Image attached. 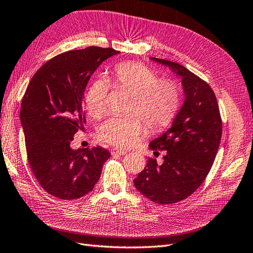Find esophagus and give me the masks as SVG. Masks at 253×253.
<instances>
[{
  "mask_svg": "<svg viewBox=\"0 0 253 253\" xmlns=\"http://www.w3.org/2000/svg\"><path fill=\"white\" fill-rule=\"evenodd\" d=\"M111 153L115 154V155H125V154H127V151L124 150V148L113 147V148H111Z\"/></svg>",
  "mask_w": 253,
  "mask_h": 253,
  "instance_id": "obj_1",
  "label": "esophagus"
}]
</instances>
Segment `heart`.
<instances>
[{"instance_id":"heart-1","label":"heart","mask_w":253,"mask_h":253,"mask_svg":"<svg viewBox=\"0 0 253 253\" xmlns=\"http://www.w3.org/2000/svg\"><path fill=\"white\" fill-rule=\"evenodd\" d=\"M114 85L130 92L128 110L132 113L116 115L100 126L101 140L118 146H132L145 134L147 125L161 129L169 125L177 112L180 92L177 84L169 79H158L155 70L138 62H123L113 70ZM109 83L94 81L85 95L88 113L98 119L107 111Z\"/></svg>"}]
</instances>
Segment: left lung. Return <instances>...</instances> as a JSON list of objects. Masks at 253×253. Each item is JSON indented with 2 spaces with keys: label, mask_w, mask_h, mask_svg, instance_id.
<instances>
[{
  "label": "left lung",
  "mask_w": 253,
  "mask_h": 253,
  "mask_svg": "<svg viewBox=\"0 0 253 253\" xmlns=\"http://www.w3.org/2000/svg\"><path fill=\"white\" fill-rule=\"evenodd\" d=\"M151 59L182 78L185 101L171 128L148 145L153 151H167L164 163L148 158L133 184L153 202L172 204L188 198L207 176L221 140L222 122L209 83L177 63Z\"/></svg>",
  "instance_id": "1"
}]
</instances>
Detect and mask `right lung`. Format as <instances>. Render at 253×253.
<instances>
[{
	"label": "right lung",
	"mask_w": 253,
	"mask_h": 253,
	"mask_svg": "<svg viewBox=\"0 0 253 253\" xmlns=\"http://www.w3.org/2000/svg\"><path fill=\"white\" fill-rule=\"evenodd\" d=\"M118 53L94 46L61 53L36 71L25 90L20 120L29 164L37 182L57 199L92 191L111 156L101 146L73 150L70 142L85 123L83 94L90 76Z\"/></svg>",
	"instance_id": "obj_1"
}]
</instances>
